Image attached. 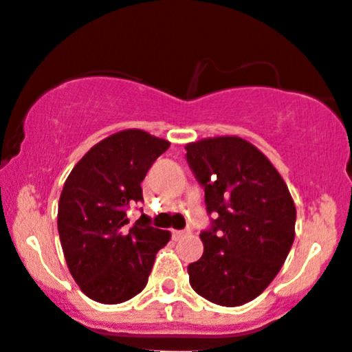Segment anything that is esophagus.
<instances>
[{"label": "esophagus", "instance_id": "esophagus-1", "mask_svg": "<svg viewBox=\"0 0 352 352\" xmlns=\"http://www.w3.org/2000/svg\"><path fill=\"white\" fill-rule=\"evenodd\" d=\"M186 235H187V232H184V230H173V232H172L173 240H179V239H182V236H186Z\"/></svg>", "mask_w": 352, "mask_h": 352}]
</instances>
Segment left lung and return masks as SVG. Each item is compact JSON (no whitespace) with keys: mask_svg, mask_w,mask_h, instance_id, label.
<instances>
[{"mask_svg":"<svg viewBox=\"0 0 352 352\" xmlns=\"http://www.w3.org/2000/svg\"><path fill=\"white\" fill-rule=\"evenodd\" d=\"M186 150L216 214L201 233L202 257L187 267L190 286L211 303L240 307L281 271L294 240V201L267 156L243 138H204Z\"/></svg>","mask_w":352,"mask_h":352,"instance_id":"8db88e82","label":"left lung"}]
</instances>
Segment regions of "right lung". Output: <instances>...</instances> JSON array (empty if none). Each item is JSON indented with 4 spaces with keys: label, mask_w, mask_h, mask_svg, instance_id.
I'll return each mask as SVG.
<instances>
[{
    "label": "right lung",
    "mask_w": 352,
    "mask_h": 352,
    "mask_svg": "<svg viewBox=\"0 0 352 352\" xmlns=\"http://www.w3.org/2000/svg\"><path fill=\"white\" fill-rule=\"evenodd\" d=\"M170 141L124 129L85 153L67 175L58 208V230L67 269L94 301L122 303L144 289L170 232L138 219L127 228L126 208L143 201L141 182Z\"/></svg>",
    "instance_id": "1"
}]
</instances>
